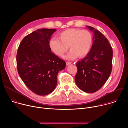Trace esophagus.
I'll use <instances>...</instances> for the list:
<instances>
[{"label": "esophagus", "instance_id": "1", "mask_svg": "<svg viewBox=\"0 0 128 128\" xmlns=\"http://www.w3.org/2000/svg\"><path fill=\"white\" fill-rule=\"evenodd\" d=\"M66 65L68 66V65H70V64H71V63L70 62H66Z\"/></svg>", "mask_w": 128, "mask_h": 128}]
</instances>
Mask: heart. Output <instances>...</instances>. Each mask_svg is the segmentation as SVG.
<instances>
[{"mask_svg":"<svg viewBox=\"0 0 128 128\" xmlns=\"http://www.w3.org/2000/svg\"><path fill=\"white\" fill-rule=\"evenodd\" d=\"M58 39L51 38L48 43L50 50L56 54L62 57L70 50L66 58L73 60L78 57L82 58L88 54L93 44V36L89 31L71 28L65 30L58 35Z\"/></svg>","mask_w":128,"mask_h":128,"instance_id":"b5f03b06","label":"heart"}]
</instances>
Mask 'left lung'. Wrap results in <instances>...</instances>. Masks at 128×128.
I'll return each instance as SVG.
<instances>
[{
  "mask_svg": "<svg viewBox=\"0 0 128 128\" xmlns=\"http://www.w3.org/2000/svg\"><path fill=\"white\" fill-rule=\"evenodd\" d=\"M93 33L92 48L87 55L76 64L75 81L78 86L88 93L96 92L105 84L112 70V48L99 31L86 26Z\"/></svg>",
  "mask_w": 128,
  "mask_h": 128,
  "instance_id": "1",
  "label": "left lung"
}]
</instances>
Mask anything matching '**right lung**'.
<instances>
[{"mask_svg":"<svg viewBox=\"0 0 128 128\" xmlns=\"http://www.w3.org/2000/svg\"><path fill=\"white\" fill-rule=\"evenodd\" d=\"M56 29H40L27 35L18 49V74L25 85L35 94L51 93L57 84L58 72L65 62L51 52L48 43Z\"/></svg>","mask_w":128,"mask_h":128,"instance_id":"add662e5","label":"right lung"}]
</instances>
